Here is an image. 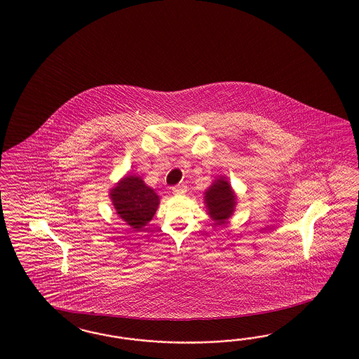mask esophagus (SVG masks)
I'll list each match as a JSON object with an SVG mask.
<instances>
[{
  "label": "esophagus",
  "instance_id": "esophagus-1",
  "mask_svg": "<svg viewBox=\"0 0 359 359\" xmlns=\"http://www.w3.org/2000/svg\"><path fill=\"white\" fill-rule=\"evenodd\" d=\"M185 192H187V187L185 185H175V187H172V194L174 195H184Z\"/></svg>",
  "mask_w": 359,
  "mask_h": 359
}]
</instances>
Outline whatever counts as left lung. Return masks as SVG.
<instances>
[{
  "mask_svg": "<svg viewBox=\"0 0 359 359\" xmlns=\"http://www.w3.org/2000/svg\"><path fill=\"white\" fill-rule=\"evenodd\" d=\"M208 215L217 225L225 224L237 207V195L225 176H218L204 192Z\"/></svg>",
  "mask_w": 359,
  "mask_h": 359,
  "instance_id": "1",
  "label": "left lung"
}]
</instances>
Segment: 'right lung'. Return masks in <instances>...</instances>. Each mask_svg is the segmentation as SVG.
<instances>
[{
    "instance_id": "obj_1",
    "label": "right lung",
    "mask_w": 359,
    "mask_h": 359,
    "mask_svg": "<svg viewBox=\"0 0 359 359\" xmlns=\"http://www.w3.org/2000/svg\"><path fill=\"white\" fill-rule=\"evenodd\" d=\"M109 197L122 221L135 230L151 221L161 203L158 194L135 175H125L109 191Z\"/></svg>"
}]
</instances>
